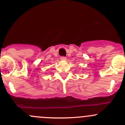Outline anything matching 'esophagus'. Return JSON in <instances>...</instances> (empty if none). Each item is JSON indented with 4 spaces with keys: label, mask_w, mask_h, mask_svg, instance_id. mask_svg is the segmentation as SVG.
Masks as SVG:
<instances>
[{
    "label": "esophagus",
    "mask_w": 125,
    "mask_h": 125,
    "mask_svg": "<svg viewBox=\"0 0 125 125\" xmlns=\"http://www.w3.org/2000/svg\"><path fill=\"white\" fill-rule=\"evenodd\" d=\"M60 59L62 60H66V57L65 56H61L60 57Z\"/></svg>",
    "instance_id": "esophagus-1"
}]
</instances>
